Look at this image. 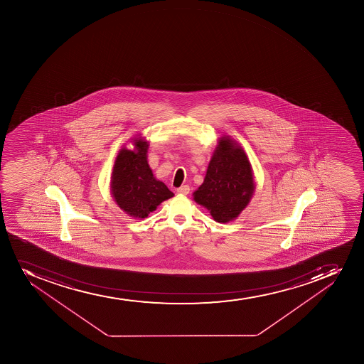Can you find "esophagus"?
<instances>
[{"instance_id":"obj_1","label":"esophagus","mask_w":364,"mask_h":364,"mask_svg":"<svg viewBox=\"0 0 364 364\" xmlns=\"http://www.w3.org/2000/svg\"><path fill=\"white\" fill-rule=\"evenodd\" d=\"M176 192H178L179 195H188V193H190V186H188V185H183V186H180V188L176 190Z\"/></svg>"}]
</instances>
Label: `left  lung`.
Masks as SVG:
<instances>
[{"label":"left lung","instance_id":"1","mask_svg":"<svg viewBox=\"0 0 364 364\" xmlns=\"http://www.w3.org/2000/svg\"><path fill=\"white\" fill-rule=\"evenodd\" d=\"M254 191L252 164L245 149L230 136L220 137L193 200L209 210L216 222L228 223L248 206Z\"/></svg>","mask_w":364,"mask_h":364}]
</instances>
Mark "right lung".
<instances>
[{
  "label": "right lung",
  "mask_w": 364,
  "mask_h": 364,
  "mask_svg": "<svg viewBox=\"0 0 364 364\" xmlns=\"http://www.w3.org/2000/svg\"><path fill=\"white\" fill-rule=\"evenodd\" d=\"M134 149L121 148L112 167V198L128 216L144 220L166 199L172 198L162 181L156 179L148 165L149 142L142 136L132 139Z\"/></svg>",
  "instance_id": "obj_1"
}]
</instances>
